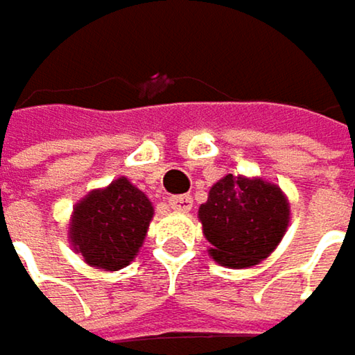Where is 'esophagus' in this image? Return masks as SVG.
<instances>
[{
  "label": "esophagus",
  "instance_id": "esophagus-1",
  "mask_svg": "<svg viewBox=\"0 0 355 355\" xmlns=\"http://www.w3.org/2000/svg\"><path fill=\"white\" fill-rule=\"evenodd\" d=\"M168 205L175 211H189L193 207V197L191 195H173V197H168Z\"/></svg>",
  "mask_w": 355,
  "mask_h": 355
}]
</instances>
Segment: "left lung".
Listing matches in <instances>:
<instances>
[{
    "instance_id": "left-lung-1",
    "label": "left lung",
    "mask_w": 355,
    "mask_h": 355,
    "mask_svg": "<svg viewBox=\"0 0 355 355\" xmlns=\"http://www.w3.org/2000/svg\"><path fill=\"white\" fill-rule=\"evenodd\" d=\"M288 218V201L275 184L232 175L218 180L199 207L211 257L226 267L263 261L282 241Z\"/></svg>"
}]
</instances>
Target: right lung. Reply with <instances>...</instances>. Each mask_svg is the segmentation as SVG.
I'll return each instance as SVG.
<instances>
[{"label":"right lung","instance_id":"right-lung-1","mask_svg":"<svg viewBox=\"0 0 355 355\" xmlns=\"http://www.w3.org/2000/svg\"><path fill=\"white\" fill-rule=\"evenodd\" d=\"M152 216L150 199L127 178H119L76 205L69 239L88 265L114 271L135 257Z\"/></svg>","mask_w":355,"mask_h":355}]
</instances>
